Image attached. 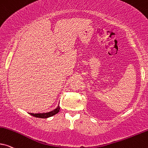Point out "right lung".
Returning <instances> with one entry per match:
<instances>
[{
    "label": "right lung",
    "mask_w": 148,
    "mask_h": 148,
    "mask_svg": "<svg viewBox=\"0 0 148 148\" xmlns=\"http://www.w3.org/2000/svg\"><path fill=\"white\" fill-rule=\"evenodd\" d=\"M60 111V105H58V107L56 108L53 109L52 111H50L49 112H46V113H39V114H32V113H29V114L31 115L32 116L36 117V118H47L49 117H51L53 116H54L55 114H58Z\"/></svg>",
    "instance_id": "add662e5"
}]
</instances>
